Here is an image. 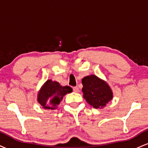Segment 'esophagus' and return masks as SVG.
<instances>
[{
    "label": "esophagus",
    "mask_w": 148,
    "mask_h": 148,
    "mask_svg": "<svg viewBox=\"0 0 148 148\" xmlns=\"http://www.w3.org/2000/svg\"><path fill=\"white\" fill-rule=\"evenodd\" d=\"M73 90H74V92H79V88H78L77 86H76V87L73 88Z\"/></svg>",
    "instance_id": "34e87169"
}]
</instances>
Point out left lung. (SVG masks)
I'll return each mask as SVG.
<instances>
[{"instance_id":"8db88e82","label":"left lung","mask_w":148,"mask_h":148,"mask_svg":"<svg viewBox=\"0 0 148 148\" xmlns=\"http://www.w3.org/2000/svg\"><path fill=\"white\" fill-rule=\"evenodd\" d=\"M84 98L95 108H103L113 97L109 85L94 74L82 79Z\"/></svg>"}]
</instances>
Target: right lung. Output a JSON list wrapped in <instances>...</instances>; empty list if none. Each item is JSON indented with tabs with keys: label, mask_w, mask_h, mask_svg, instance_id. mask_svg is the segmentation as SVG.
Returning a JSON list of instances; mask_svg holds the SVG:
<instances>
[{
	"label": "right lung",
	"mask_w": 148,
	"mask_h": 148,
	"mask_svg": "<svg viewBox=\"0 0 148 148\" xmlns=\"http://www.w3.org/2000/svg\"><path fill=\"white\" fill-rule=\"evenodd\" d=\"M72 92L69 86H62L58 81L47 80L37 93V101L44 109L54 110L67 93Z\"/></svg>",
	"instance_id": "obj_1"
}]
</instances>
